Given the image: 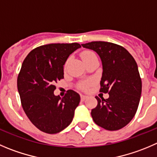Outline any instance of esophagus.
<instances>
[{"label":"esophagus","mask_w":157,"mask_h":157,"mask_svg":"<svg viewBox=\"0 0 157 157\" xmlns=\"http://www.w3.org/2000/svg\"><path fill=\"white\" fill-rule=\"evenodd\" d=\"M87 98H88L87 95H81V99L82 100V101H84V100H86Z\"/></svg>","instance_id":"34e87169"}]
</instances>
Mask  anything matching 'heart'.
<instances>
[{
  "label": "heart",
  "instance_id": "b5f03b06",
  "mask_svg": "<svg viewBox=\"0 0 157 157\" xmlns=\"http://www.w3.org/2000/svg\"><path fill=\"white\" fill-rule=\"evenodd\" d=\"M92 55H95V54H94L93 52H90V51H86V52H83L82 53L81 57H82V60L85 61L86 59L89 58L90 56H92ZM90 84H91L90 82H85L82 85L81 88L83 89V90H86Z\"/></svg>",
  "mask_w": 157,
  "mask_h": 157
}]
</instances>
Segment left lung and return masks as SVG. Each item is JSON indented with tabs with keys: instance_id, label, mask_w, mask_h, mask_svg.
I'll use <instances>...</instances> for the list:
<instances>
[{
	"instance_id": "left-lung-1",
	"label": "left lung",
	"mask_w": 157,
	"mask_h": 157,
	"mask_svg": "<svg viewBox=\"0 0 157 157\" xmlns=\"http://www.w3.org/2000/svg\"><path fill=\"white\" fill-rule=\"evenodd\" d=\"M96 52L102 61L100 92L106 99L98 96V105L92 109L94 122L105 129L114 131L126 126L135 116L140 103L142 81L135 59L123 47L106 41L82 44Z\"/></svg>"
}]
</instances>
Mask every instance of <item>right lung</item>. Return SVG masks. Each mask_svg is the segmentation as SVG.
I'll return each mask as SVG.
<instances>
[{"mask_svg": "<svg viewBox=\"0 0 157 157\" xmlns=\"http://www.w3.org/2000/svg\"><path fill=\"white\" fill-rule=\"evenodd\" d=\"M78 43L48 44L31 51L22 63L17 90L25 114L42 132L55 134L69 126L80 102L79 94L68 90L55 95V82L64 78V65Z\"/></svg>", "mask_w": 157, "mask_h": 157, "instance_id": "1", "label": "right lung"}]
</instances>
